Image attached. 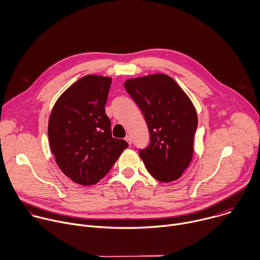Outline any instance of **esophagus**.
I'll return each instance as SVG.
<instances>
[{
	"label": "esophagus",
	"instance_id": "obj_1",
	"mask_svg": "<svg viewBox=\"0 0 260 260\" xmlns=\"http://www.w3.org/2000/svg\"><path fill=\"white\" fill-rule=\"evenodd\" d=\"M125 140H126V141H127V142H128L130 145H131V143H132V139H131V136H129V135H128V136H126V137H125Z\"/></svg>",
	"mask_w": 260,
	"mask_h": 260
}]
</instances>
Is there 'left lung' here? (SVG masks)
<instances>
[{
	"instance_id": "left-lung-1",
	"label": "left lung",
	"mask_w": 260,
	"mask_h": 260,
	"mask_svg": "<svg viewBox=\"0 0 260 260\" xmlns=\"http://www.w3.org/2000/svg\"><path fill=\"white\" fill-rule=\"evenodd\" d=\"M124 86L144 115L150 134L148 146L139 151L146 170L161 182L178 179L192 159L198 127L190 98L165 74L129 79Z\"/></svg>"
}]
</instances>
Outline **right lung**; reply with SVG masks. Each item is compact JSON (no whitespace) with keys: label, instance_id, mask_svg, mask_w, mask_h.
<instances>
[{"label":"right lung","instance_id":"add662e5","mask_svg":"<svg viewBox=\"0 0 260 260\" xmlns=\"http://www.w3.org/2000/svg\"><path fill=\"white\" fill-rule=\"evenodd\" d=\"M112 78L87 75L56 100L48 123V138L62 173L81 185H92L112 169L128 143L112 136L106 115Z\"/></svg>","mask_w":260,"mask_h":260}]
</instances>
